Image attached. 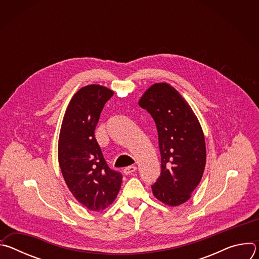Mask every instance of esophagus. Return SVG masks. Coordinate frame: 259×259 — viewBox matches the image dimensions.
<instances>
[{
    "mask_svg": "<svg viewBox=\"0 0 259 259\" xmlns=\"http://www.w3.org/2000/svg\"><path fill=\"white\" fill-rule=\"evenodd\" d=\"M137 170V168L135 167V166H128V167H126L125 169H124V173L126 174V175H129V174H132L133 172H135Z\"/></svg>",
    "mask_w": 259,
    "mask_h": 259,
    "instance_id": "esophagus-1",
    "label": "esophagus"
}]
</instances>
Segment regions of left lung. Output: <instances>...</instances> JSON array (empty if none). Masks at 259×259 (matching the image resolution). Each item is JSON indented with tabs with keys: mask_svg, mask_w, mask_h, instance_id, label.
I'll return each instance as SVG.
<instances>
[{
	"mask_svg": "<svg viewBox=\"0 0 259 259\" xmlns=\"http://www.w3.org/2000/svg\"><path fill=\"white\" fill-rule=\"evenodd\" d=\"M138 104L153 117L159 136L161 176L153 194L165 205L179 206L192 197L206 165V143L192 107L168 83H156Z\"/></svg>",
	"mask_w": 259,
	"mask_h": 259,
	"instance_id": "left-lung-1",
	"label": "left lung"
}]
</instances>
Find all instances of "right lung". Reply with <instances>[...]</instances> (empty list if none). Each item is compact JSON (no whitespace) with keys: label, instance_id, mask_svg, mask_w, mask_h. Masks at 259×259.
Here are the masks:
<instances>
[{"label":"right lung","instance_id":"1","mask_svg":"<svg viewBox=\"0 0 259 259\" xmlns=\"http://www.w3.org/2000/svg\"><path fill=\"white\" fill-rule=\"evenodd\" d=\"M114 91L88 85L66 107L58 139V162L72 196L91 211L112 205L121 189V173L109 169L94 136L101 110Z\"/></svg>","mask_w":259,"mask_h":259}]
</instances>
